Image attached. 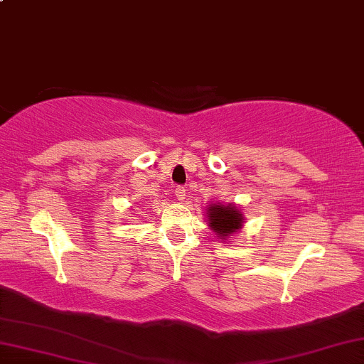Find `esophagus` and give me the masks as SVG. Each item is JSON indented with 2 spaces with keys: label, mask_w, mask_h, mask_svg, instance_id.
<instances>
[{
  "label": "esophagus",
  "mask_w": 364,
  "mask_h": 364,
  "mask_svg": "<svg viewBox=\"0 0 364 364\" xmlns=\"http://www.w3.org/2000/svg\"><path fill=\"white\" fill-rule=\"evenodd\" d=\"M175 196H176V199L178 200H184L186 199V189H184L183 186H176V189H175Z\"/></svg>",
  "instance_id": "esophagus-1"
}]
</instances>
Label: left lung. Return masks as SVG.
I'll return each instance as SVG.
<instances>
[{
    "label": "left lung",
    "mask_w": 364,
    "mask_h": 364,
    "mask_svg": "<svg viewBox=\"0 0 364 364\" xmlns=\"http://www.w3.org/2000/svg\"><path fill=\"white\" fill-rule=\"evenodd\" d=\"M205 212L208 228L215 232V236L223 239V241L231 239V236H234L244 226V213L241 212V208L234 204L217 202V204L208 205Z\"/></svg>",
    "instance_id": "1"
}]
</instances>
